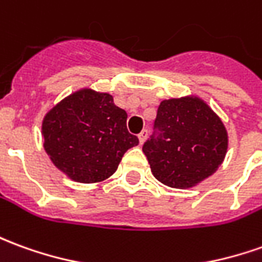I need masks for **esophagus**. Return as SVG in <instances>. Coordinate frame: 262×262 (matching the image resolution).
I'll return each mask as SVG.
<instances>
[{
	"mask_svg": "<svg viewBox=\"0 0 262 262\" xmlns=\"http://www.w3.org/2000/svg\"><path fill=\"white\" fill-rule=\"evenodd\" d=\"M146 137H147V130L144 129V130H142V133L139 135V143L143 144L144 142H146Z\"/></svg>",
	"mask_w": 262,
	"mask_h": 262,
	"instance_id": "34e87169",
	"label": "esophagus"
}]
</instances>
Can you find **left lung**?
<instances>
[{
    "instance_id": "left-lung-1",
    "label": "left lung",
    "mask_w": 262,
    "mask_h": 262,
    "mask_svg": "<svg viewBox=\"0 0 262 262\" xmlns=\"http://www.w3.org/2000/svg\"><path fill=\"white\" fill-rule=\"evenodd\" d=\"M155 126L160 133L143 144V153L153 176L164 186L194 187L214 174L226 157V126L195 95L162 100Z\"/></svg>"
}]
</instances>
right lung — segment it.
Instances as JSON below:
<instances>
[{"label": "right lung", "mask_w": 262, "mask_h": 262, "mask_svg": "<svg viewBox=\"0 0 262 262\" xmlns=\"http://www.w3.org/2000/svg\"><path fill=\"white\" fill-rule=\"evenodd\" d=\"M113 96L82 88L49 109L42 120L43 149L58 170L76 183L105 182L139 139Z\"/></svg>", "instance_id": "right-lung-1"}]
</instances>
